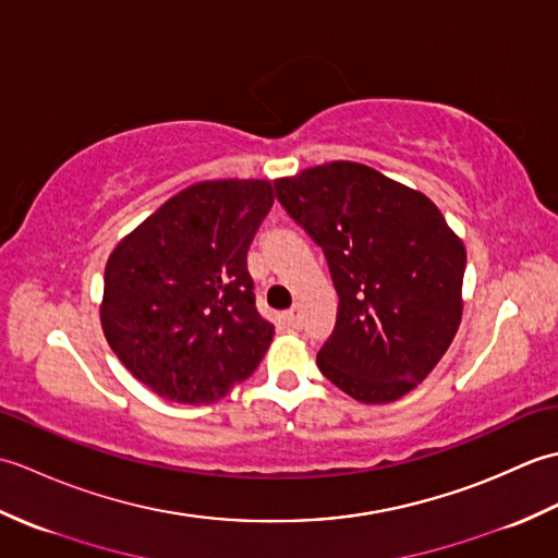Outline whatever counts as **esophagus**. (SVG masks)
Here are the masks:
<instances>
[{
    "instance_id": "34e87169",
    "label": "esophagus",
    "mask_w": 558,
    "mask_h": 558,
    "mask_svg": "<svg viewBox=\"0 0 558 558\" xmlns=\"http://www.w3.org/2000/svg\"><path fill=\"white\" fill-rule=\"evenodd\" d=\"M286 322H288V326H292V328H300V326H302V306H300V304L292 306L290 312H286Z\"/></svg>"
}]
</instances>
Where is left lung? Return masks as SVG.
Masks as SVG:
<instances>
[{
    "label": "left lung",
    "mask_w": 558,
    "mask_h": 558,
    "mask_svg": "<svg viewBox=\"0 0 558 558\" xmlns=\"http://www.w3.org/2000/svg\"><path fill=\"white\" fill-rule=\"evenodd\" d=\"M278 201L324 248L338 318L316 364L342 393L381 405L424 381L462 316L465 246L441 210L360 162L276 180Z\"/></svg>",
    "instance_id": "obj_1"
}]
</instances>
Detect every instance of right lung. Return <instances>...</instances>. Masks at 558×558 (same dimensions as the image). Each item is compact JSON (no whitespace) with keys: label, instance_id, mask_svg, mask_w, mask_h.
Wrapping results in <instances>:
<instances>
[{"label":"right lung","instance_id":"1","mask_svg":"<svg viewBox=\"0 0 558 558\" xmlns=\"http://www.w3.org/2000/svg\"><path fill=\"white\" fill-rule=\"evenodd\" d=\"M272 198L268 180L198 182L114 246L102 333L153 393L213 402L264 360L276 328L256 310L246 252Z\"/></svg>","mask_w":558,"mask_h":558}]
</instances>
